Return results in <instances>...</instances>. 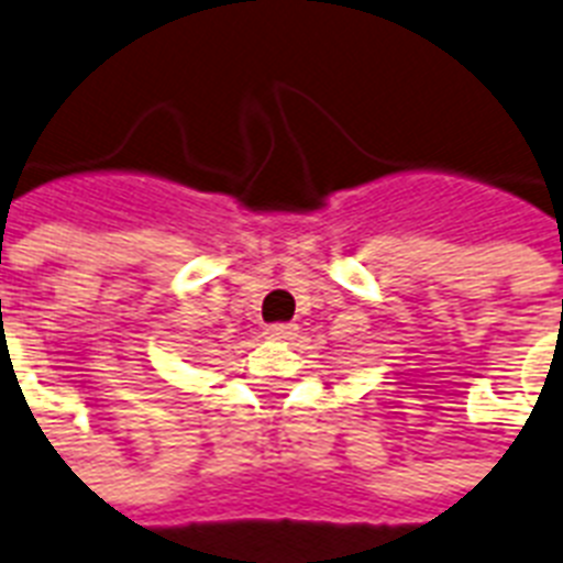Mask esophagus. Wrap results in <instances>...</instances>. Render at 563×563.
Listing matches in <instances>:
<instances>
[{"label": "esophagus", "mask_w": 563, "mask_h": 563, "mask_svg": "<svg viewBox=\"0 0 563 563\" xmlns=\"http://www.w3.org/2000/svg\"><path fill=\"white\" fill-rule=\"evenodd\" d=\"M296 331H299L296 324L276 322V324H267V328H264V336L267 339H292L296 336Z\"/></svg>", "instance_id": "34e87169"}]
</instances>
